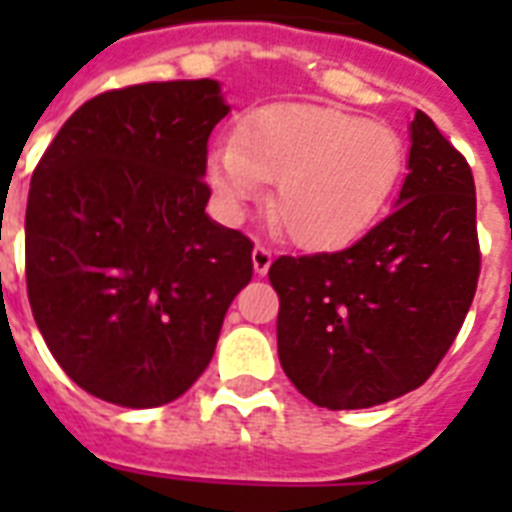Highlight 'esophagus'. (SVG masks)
I'll return each instance as SVG.
<instances>
[{"label": "esophagus", "mask_w": 512, "mask_h": 512, "mask_svg": "<svg viewBox=\"0 0 512 512\" xmlns=\"http://www.w3.org/2000/svg\"><path fill=\"white\" fill-rule=\"evenodd\" d=\"M271 263H273L271 249H265L257 244V247L252 249V268H255L257 276H265V273H268V268H271Z\"/></svg>", "instance_id": "34e87169"}]
</instances>
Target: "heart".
Returning a JSON list of instances; mask_svg holds the SVG:
<instances>
[{
  "label": "heart",
  "mask_w": 512,
  "mask_h": 512,
  "mask_svg": "<svg viewBox=\"0 0 512 512\" xmlns=\"http://www.w3.org/2000/svg\"><path fill=\"white\" fill-rule=\"evenodd\" d=\"M404 159V143L388 124L340 108L276 103L247 116L241 138L217 140L209 183L228 217L276 183L273 225L297 247L335 249L380 220Z\"/></svg>",
  "instance_id": "obj_1"
}]
</instances>
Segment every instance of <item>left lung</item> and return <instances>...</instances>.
Instances as JSON below:
<instances>
[{"instance_id": "left-lung-1", "label": "left lung", "mask_w": 512, "mask_h": 512, "mask_svg": "<svg viewBox=\"0 0 512 512\" xmlns=\"http://www.w3.org/2000/svg\"><path fill=\"white\" fill-rule=\"evenodd\" d=\"M396 209L348 249L279 257V361L316 406L369 409L428 380L452 348L481 271L476 183L428 114L409 124Z\"/></svg>"}]
</instances>
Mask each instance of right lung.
I'll use <instances>...</instances> for the list:
<instances>
[{
  "mask_svg": "<svg viewBox=\"0 0 512 512\" xmlns=\"http://www.w3.org/2000/svg\"><path fill=\"white\" fill-rule=\"evenodd\" d=\"M220 82L103 92L68 119L31 177L26 287L63 372L108 404L183 396L252 279V241L204 212Z\"/></svg>",
  "mask_w": 512,
  "mask_h": 512,
  "instance_id": "obj_1",
  "label": "right lung"
}]
</instances>
